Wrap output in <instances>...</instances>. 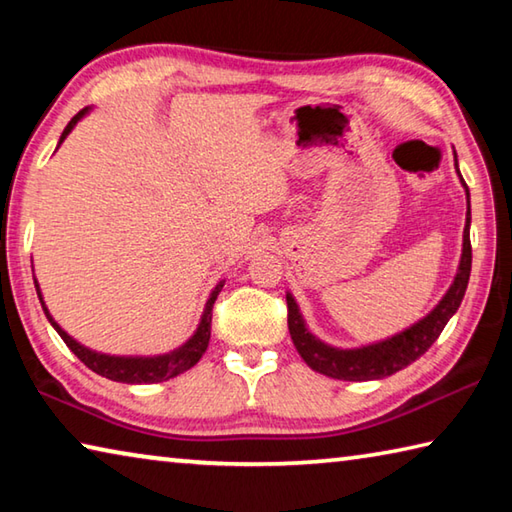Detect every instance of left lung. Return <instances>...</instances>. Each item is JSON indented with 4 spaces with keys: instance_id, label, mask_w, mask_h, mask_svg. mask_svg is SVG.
Instances as JSON below:
<instances>
[{
    "instance_id": "left-lung-1",
    "label": "left lung",
    "mask_w": 512,
    "mask_h": 512,
    "mask_svg": "<svg viewBox=\"0 0 512 512\" xmlns=\"http://www.w3.org/2000/svg\"><path fill=\"white\" fill-rule=\"evenodd\" d=\"M456 173L461 178V185L467 196V216H465V230H463V250L461 262H458L454 282L436 307H433L427 316H422L418 323L402 329L388 339H381L368 345H359V348H336L320 341L316 334L309 332L305 318L300 314V307L296 298L287 291V307H289V332L291 341L302 359H305L311 370L327 375L332 379L343 381H370V379H384L395 375L397 370L411 366L415 359H420L427 352L436 339L443 332L449 318L456 314L461 307L467 282H470L472 271V246H470V189H467L465 180L458 171V160L454 153Z\"/></svg>"
}]
</instances>
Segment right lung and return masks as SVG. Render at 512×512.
<instances>
[{
    "mask_svg": "<svg viewBox=\"0 0 512 512\" xmlns=\"http://www.w3.org/2000/svg\"><path fill=\"white\" fill-rule=\"evenodd\" d=\"M92 108H83L79 115H74L72 121L65 126L63 135H60L58 146L65 142V137L74 131V126L79 124V121L90 115ZM36 282V291H38V298H40V305L45 309V316L51 323V327L56 329L60 334V339L67 343V348L72 350L76 357H79L85 366H88L92 372H97V375L112 379V381H121V384H158V381H167L178 377L180 372H185L189 368H194L198 359L203 357L205 350H207V343H210V329H212V307H214V300L219 296L225 280H221L216 287L212 289L210 298L205 302V309H203V316H201V323H198L196 332L189 336V339L180 345V348L171 350V352H164V354H153V357H140V354H131V357H119V354H106V352H97V350H90L85 348L83 343H79L74 339V336H69L63 327H60L54 316L49 314V309L45 305V300H42V291H40V284Z\"/></svg>",
    "mask_w": 512,
    "mask_h": 512,
    "instance_id": "right-lung-1",
    "label": "right lung"
}]
</instances>
